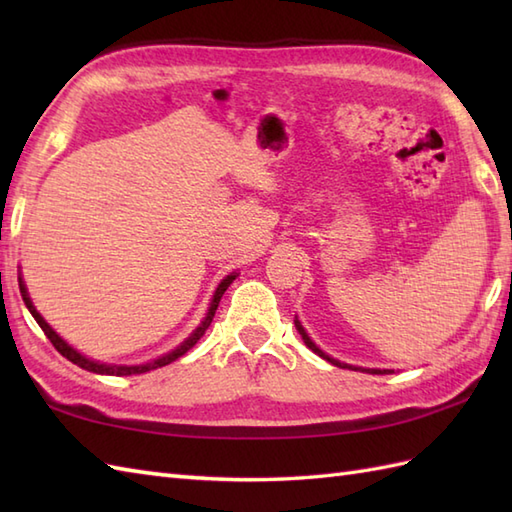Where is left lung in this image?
<instances>
[{"instance_id": "left-lung-1", "label": "left lung", "mask_w": 512, "mask_h": 512, "mask_svg": "<svg viewBox=\"0 0 512 512\" xmlns=\"http://www.w3.org/2000/svg\"><path fill=\"white\" fill-rule=\"evenodd\" d=\"M295 325H297V330H299V334L303 336V343H306V345L310 347V350H312L314 354H319L321 358H325V361H330V363H332V365H336V367H347V369H361V367H352V365H345V363H341V361H336V358H330L328 354H325V352H321V350H319V347L312 343V339H310V336L306 334V330H303V325H301L299 321H295ZM363 372H367V374H391V369H363Z\"/></svg>"}]
</instances>
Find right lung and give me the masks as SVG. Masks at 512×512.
I'll return each mask as SVG.
<instances>
[{"label": "right lung", "instance_id": "right-lung-1", "mask_svg": "<svg viewBox=\"0 0 512 512\" xmlns=\"http://www.w3.org/2000/svg\"><path fill=\"white\" fill-rule=\"evenodd\" d=\"M235 277H237V273H231V275H226V277L220 281V286L215 288V295H213V299H211L209 312H206L204 321L198 325V330H195V332L189 336L187 341H184L182 345H178L176 350H171L169 354L160 356V358H156V361L145 363V365H107V363L92 361V358L83 356L81 352H76L72 345L65 343V341L61 339V336L50 328V325L46 323V319H43L41 314L37 312V308L32 306V301H30V297H28V290H26V284H24V279H21V275H19V292H21V299H24V303H26V308L30 310L32 317H35V321L39 323V328L43 330V334L48 336L50 343L54 345V350H57L61 356H65V358H68V361H72L74 365H79V367H83V369H88V372H94V374L132 376V374H145V372H151V369L165 367V365H169V363L176 361V358H180L182 354H187V352L191 350V347L200 341V336L206 332V328H209V325H211V321H213V317H215V310H217V306H220V299H222V295L226 292V288L233 284V279H235Z\"/></svg>", "mask_w": 512, "mask_h": 512}]
</instances>
